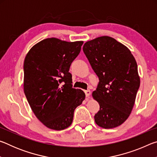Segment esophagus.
I'll return each mask as SVG.
<instances>
[{
  "label": "esophagus",
  "instance_id": "1",
  "mask_svg": "<svg viewBox=\"0 0 157 157\" xmlns=\"http://www.w3.org/2000/svg\"><path fill=\"white\" fill-rule=\"evenodd\" d=\"M85 94H86V97H89L90 95H91V91H90V90H86V91H84Z\"/></svg>",
  "mask_w": 157,
  "mask_h": 157
}]
</instances>
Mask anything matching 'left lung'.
Returning a JSON list of instances; mask_svg holds the SVG:
<instances>
[{"label":"left lung","mask_w":157,"mask_h":157,"mask_svg":"<svg viewBox=\"0 0 157 157\" xmlns=\"http://www.w3.org/2000/svg\"><path fill=\"white\" fill-rule=\"evenodd\" d=\"M83 51L99 78L92 94L100 105L95 123L105 129L121 125L132 112L140 86L135 58L125 46L108 36L86 42Z\"/></svg>","instance_id":"8db88e82"}]
</instances>
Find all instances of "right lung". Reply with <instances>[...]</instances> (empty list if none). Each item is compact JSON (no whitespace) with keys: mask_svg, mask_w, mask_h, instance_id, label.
Returning a JSON list of instances; mask_svg holds the SVG:
<instances>
[{"mask_svg":"<svg viewBox=\"0 0 157 157\" xmlns=\"http://www.w3.org/2000/svg\"><path fill=\"white\" fill-rule=\"evenodd\" d=\"M83 43L48 38L34 45L26 55L25 95L34 115L48 128L68 127L74 111L85 99L83 91L72 87V75L69 73Z\"/></svg>","mask_w":157,"mask_h":157,"instance_id":"1","label":"right lung"}]
</instances>
